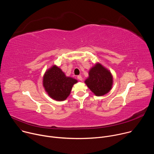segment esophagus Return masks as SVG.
I'll use <instances>...</instances> for the list:
<instances>
[{
  "instance_id": "34e87169",
  "label": "esophagus",
  "mask_w": 154,
  "mask_h": 154,
  "mask_svg": "<svg viewBox=\"0 0 154 154\" xmlns=\"http://www.w3.org/2000/svg\"><path fill=\"white\" fill-rule=\"evenodd\" d=\"M77 79H78L79 80H80V81H82V80H83V78H82V77L81 75H78V76H77Z\"/></svg>"
}]
</instances>
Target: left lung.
I'll return each mask as SVG.
<instances>
[{
	"mask_svg": "<svg viewBox=\"0 0 154 154\" xmlns=\"http://www.w3.org/2000/svg\"><path fill=\"white\" fill-rule=\"evenodd\" d=\"M88 74L85 83L96 96H102L112 88L113 75L100 63H96L90 69Z\"/></svg>",
	"mask_w": 154,
	"mask_h": 154,
	"instance_id": "obj_1",
	"label": "left lung"
}]
</instances>
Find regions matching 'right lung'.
Here are the masks:
<instances>
[{
    "label": "right lung",
    "instance_id": "1",
    "mask_svg": "<svg viewBox=\"0 0 154 154\" xmlns=\"http://www.w3.org/2000/svg\"><path fill=\"white\" fill-rule=\"evenodd\" d=\"M77 80L67 77L57 66L54 65L44 74L42 85L50 97L63 101L69 96L72 86Z\"/></svg>",
    "mask_w": 154,
    "mask_h": 154
}]
</instances>
